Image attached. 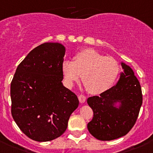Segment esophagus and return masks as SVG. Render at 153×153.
<instances>
[{
    "label": "esophagus",
    "mask_w": 153,
    "mask_h": 153,
    "mask_svg": "<svg viewBox=\"0 0 153 153\" xmlns=\"http://www.w3.org/2000/svg\"><path fill=\"white\" fill-rule=\"evenodd\" d=\"M78 98H79V101L80 103H85V101H86V97H85V95H83V94H79V96H78Z\"/></svg>",
    "instance_id": "1"
}]
</instances>
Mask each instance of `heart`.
I'll use <instances>...</instances> for the list:
<instances>
[{
    "instance_id": "obj_1",
    "label": "heart",
    "mask_w": 153,
    "mask_h": 153,
    "mask_svg": "<svg viewBox=\"0 0 153 153\" xmlns=\"http://www.w3.org/2000/svg\"><path fill=\"white\" fill-rule=\"evenodd\" d=\"M65 82L72 86L82 75L85 87L91 94L104 92L114 83L119 73V65L113 57L104 56L94 49H84L74 56L73 61L62 64Z\"/></svg>"
}]
</instances>
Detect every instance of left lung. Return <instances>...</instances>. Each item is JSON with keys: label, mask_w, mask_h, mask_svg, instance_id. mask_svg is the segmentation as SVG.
Masks as SVG:
<instances>
[{"label": "left lung", "mask_w": 153, "mask_h": 153, "mask_svg": "<svg viewBox=\"0 0 153 153\" xmlns=\"http://www.w3.org/2000/svg\"><path fill=\"white\" fill-rule=\"evenodd\" d=\"M121 65L123 72L117 83L100 96L87 99L94 113L87 128L100 140H112L127 134L134 126L143 103L140 85L133 70L123 62Z\"/></svg>", "instance_id": "obj_1"}]
</instances>
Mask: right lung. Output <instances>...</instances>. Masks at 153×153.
<instances>
[{
	"instance_id": "obj_1",
	"label": "right lung",
	"mask_w": 153,
	"mask_h": 153,
	"mask_svg": "<svg viewBox=\"0 0 153 153\" xmlns=\"http://www.w3.org/2000/svg\"><path fill=\"white\" fill-rule=\"evenodd\" d=\"M65 54L59 43L37 46L19 65L11 82L13 118L26 136L38 142L63 134L79 106L77 96L62 82Z\"/></svg>"
}]
</instances>
